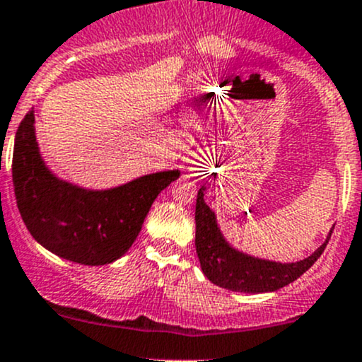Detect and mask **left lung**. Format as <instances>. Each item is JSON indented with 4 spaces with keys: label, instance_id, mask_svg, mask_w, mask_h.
<instances>
[{
    "label": "left lung",
    "instance_id": "obj_1",
    "mask_svg": "<svg viewBox=\"0 0 362 362\" xmlns=\"http://www.w3.org/2000/svg\"><path fill=\"white\" fill-rule=\"evenodd\" d=\"M206 185H201L196 199V253L201 271L220 288L239 293H267L284 288L309 271L321 257L332 238L329 230L326 241L307 258L291 264L253 257L234 248L220 230L215 211L204 203Z\"/></svg>",
    "mask_w": 362,
    "mask_h": 362
}]
</instances>
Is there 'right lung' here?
<instances>
[{"label":"right lung","mask_w":362,"mask_h":362,"mask_svg":"<svg viewBox=\"0 0 362 362\" xmlns=\"http://www.w3.org/2000/svg\"><path fill=\"white\" fill-rule=\"evenodd\" d=\"M178 177L180 170H166L111 189L79 187L41 158L34 111L15 135L11 178L22 220L43 248L76 264L107 265L123 257L158 194Z\"/></svg>","instance_id":"1"}]
</instances>
